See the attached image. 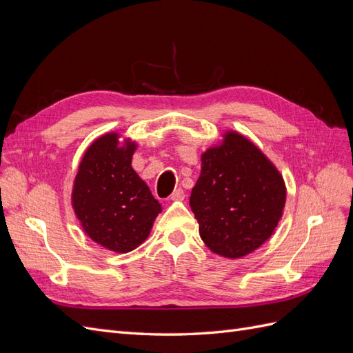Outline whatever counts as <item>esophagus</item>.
I'll list each match as a JSON object with an SVG mask.
<instances>
[{
    "mask_svg": "<svg viewBox=\"0 0 353 353\" xmlns=\"http://www.w3.org/2000/svg\"><path fill=\"white\" fill-rule=\"evenodd\" d=\"M184 197H185V194H184V191L181 190V188L175 190L174 193L170 194V200H174V201H183V200H184Z\"/></svg>",
    "mask_w": 353,
    "mask_h": 353,
    "instance_id": "esophagus-1",
    "label": "esophagus"
}]
</instances>
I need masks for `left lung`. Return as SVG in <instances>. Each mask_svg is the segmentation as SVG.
Wrapping results in <instances>:
<instances>
[{
	"mask_svg": "<svg viewBox=\"0 0 353 353\" xmlns=\"http://www.w3.org/2000/svg\"><path fill=\"white\" fill-rule=\"evenodd\" d=\"M200 159L190 196L200 237L222 258H244L270 240L281 221L284 178L258 145L232 130Z\"/></svg>",
	"mask_w": 353,
	"mask_h": 353,
	"instance_id": "left-lung-1",
	"label": "left lung"
}]
</instances>
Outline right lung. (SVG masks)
<instances>
[{
  "instance_id": "obj_1",
  "label": "right lung",
  "mask_w": 353,
  "mask_h": 353,
  "mask_svg": "<svg viewBox=\"0 0 353 353\" xmlns=\"http://www.w3.org/2000/svg\"><path fill=\"white\" fill-rule=\"evenodd\" d=\"M138 144L108 132L85 150L72 188V209L87 236L101 248L128 253L150 236L162 212L132 168Z\"/></svg>"
}]
</instances>
